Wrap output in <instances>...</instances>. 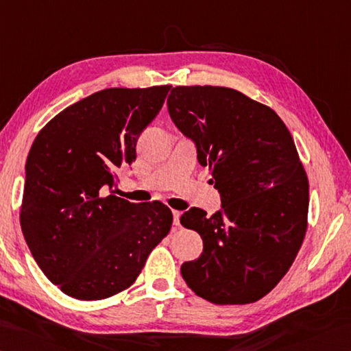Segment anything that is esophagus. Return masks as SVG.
Wrapping results in <instances>:
<instances>
[{
  "label": "esophagus",
  "instance_id": "obj_1",
  "mask_svg": "<svg viewBox=\"0 0 351 351\" xmlns=\"http://www.w3.org/2000/svg\"><path fill=\"white\" fill-rule=\"evenodd\" d=\"M172 216H174V225L179 226V225H180V216H182V213L177 211V210H172Z\"/></svg>",
  "mask_w": 351,
  "mask_h": 351
}]
</instances>
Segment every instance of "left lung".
<instances>
[{
	"instance_id": "left-lung-1",
	"label": "left lung",
	"mask_w": 351,
	"mask_h": 351,
	"mask_svg": "<svg viewBox=\"0 0 351 351\" xmlns=\"http://www.w3.org/2000/svg\"><path fill=\"white\" fill-rule=\"evenodd\" d=\"M168 110L222 197L213 216L180 217L204 241L183 279L213 304H253L287 274L306 232L308 177L294 140L271 108L222 86H176Z\"/></svg>"
}]
</instances>
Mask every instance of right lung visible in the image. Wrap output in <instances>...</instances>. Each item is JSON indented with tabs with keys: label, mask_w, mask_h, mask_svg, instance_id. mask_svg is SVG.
<instances>
[{
	"label": "right lung",
	"mask_w": 351,
	"mask_h": 351,
	"mask_svg": "<svg viewBox=\"0 0 351 351\" xmlns=\"http://www.w3.org/2000/svg\"><path fill=\"white\" fill-rule=\"evenodd\" d=\"M169 89L98 90L61 110L34 140L20 223L41 271L67 296L101 300L125 291L168 236L165 204H132L106 189L115 171L135 162L140 134Z\"/></svg>",
	"instance_id": "right-lung-1"
}]
</instances>
